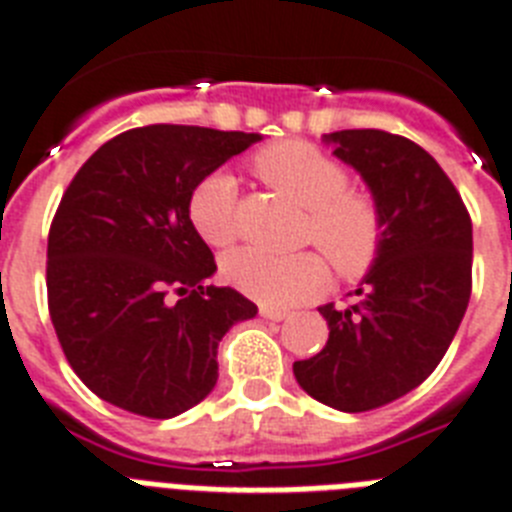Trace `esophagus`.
Instances as JSON below:
<instances>
[{"label": "esophagus", "instance_id": "obj_1", "mask_svg": "<svg viewBox=\"0 0 512 512\" xmlns=\"http://www.w3.org/2000/svg\"><path fill=\"white\" fill-rule=\"evenodd\" d=\"M259 314L264 316V319H269V322H282V319H287L290 316V311L287 308H274V306H261Z\"/></svg>", "mask_w": 512, "mask_h": 512}]
</instances>
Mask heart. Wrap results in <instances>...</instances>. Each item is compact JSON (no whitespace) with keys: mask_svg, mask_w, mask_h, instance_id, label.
Masks as SVG:
<instances>
[{"mask_svg":"<svg viewBox=\"0 0 512 512\" xmlns=\"http://www.w3.org/2000/svg\"><path fill=\"white\" fill-rule=\"evenodd\" d=\"M253 172L306 209L303 243L325 253L337 277L361 280L384 248V211L369 190L350 188L348 167L306 141L266 146L253 156ZM188 217L209 246H227L238 235V185L227 172H211L190 190ZM222 274L240 293L261 303L290 306L319 293L329 277L321 253L274 256L261 248H238L222 261Z\"/></svg>","mask_w":512,"mask_h":512,"instance_id":"heart-1","label":"heart"}]
</instances>
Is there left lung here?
Masks as SVG:
<instances>
[{"mask_svg": "<svg viewBox=\"0 0 512 512\" xmlns=\"http://www.w3.org/2000/svg\"><path fill=\"white\" fill-rule=\"evenodd\" d=\"M384 211V248L356 303L319 308L322 353L293 363L303 390L345 413L403 398L450 348L471 298L474 232L453 180L418 143L384 130L324 135Z\"/></svg>", "mask_w": 512, "mask_h": 512, "instance_id": "left-lung-1", "label": "left lung"}]
</instances>
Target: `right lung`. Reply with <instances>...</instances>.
<instances>
[{
  "instance_id": "obj_1",
  "label": "right lung",
  "mask_w": 512,
  "mask_h": 512,
  "mask_svg": "<svg viewBox=\"0 0 512 512\" xmlns=\"http://www.w3.org/2000/svg\"><path fill=\"white\" fill-rule=\"evenodd\" d=\"M256 141L196 125L133 128L67 185L46 248L49 316L67 363L101 400L172 418L214 390L219 340L259 308L206 285L217 264L188 198Z\"/></svg>"
}]
</instances>
